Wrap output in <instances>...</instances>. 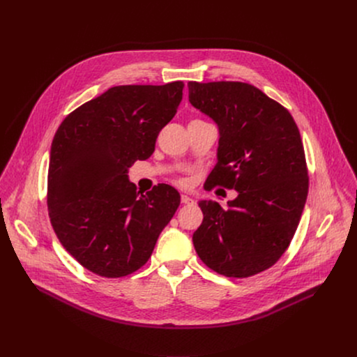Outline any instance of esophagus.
<instances>
[{
	"mask_svg": "<svg viewBox=\"0 0 357 357\" xmlns=\"http://www.w3.org/2000/svg\"><path fill=\"white\" fill-rule=\"evenodd\" d=\"M181 202L183 203V205H189V203H193V199L188 195H181Z\"/></svg>",
	"mask_w": 357,
	"mask_h": 357,
	"instance_id": "esophagus-1",
	"label": "esophagus"
}]
</instances>
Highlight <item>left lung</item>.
<instances>
[{
  "mask_svg": "<svg viewBox=\"0 0 357 357\" xmlns=\"http://www.w3.org/2000/svg\"><path fill=\"white\" fill-rule=\"evenodd\" d=\"M189 101L219 128L213 183L237 190L222 208L199 200L193 233L199 259L213 271L244 278L270 268L289 245L308 195L299 130L287 109L243 82H189Z\"/></svg>",
  "mask_w": 357,
  "mask_h": 357,
  "instance_id": "left-lung-1",
  "label": "left lung"
}]
</instances>
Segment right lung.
<instances>
[{
	"label": "right lung",
	"mask_w": 357,
	"mask_h": 357,
	"mask_svg": "<svg viewBox=\"0 0 357 357\" xmlns=\"http://www.w3.org/2000/svg\"><path fill=\"white\" fill-rule=\"evenodd\" d=\"M183 87H112L72 112L54 137L50 223L70 256L97 275L119 278L141 268L179 206L178 190L167 183L139 195L128 168L152 155Z\"/></svg>",
	"instance_id": "obj_1"
}]
</instances>
